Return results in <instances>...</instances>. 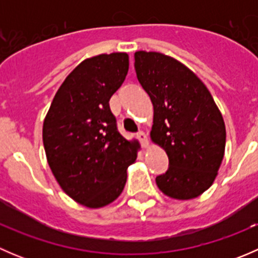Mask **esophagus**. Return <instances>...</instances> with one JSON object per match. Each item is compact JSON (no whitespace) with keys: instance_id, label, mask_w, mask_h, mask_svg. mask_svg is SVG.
<instances>
[{"instance_id":"34e87169","label":"esophagus","mask_w":258,"mask_h":258,"mask_svg":"<svg viewBox=\"0 0 258 258\" xmlns=\"http://www.w3.org/2000/svg\"><path fill=\"white\" fill-rule=\"evenodd\" d=\"M137 139L141 141V145L144 146V147H147V146H148V139H147V135H146L144 131H140L139 134H137Z\"/></svg>"}]
</instances>
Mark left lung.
<instances>
[{"label": "left lung", "mask_w": 258, "mask_h": 258, "mask_svg": "<svg viewBox=\"0 0 258 258\" xmlns=\"http://www.w3.org/2000/svg\"><path fill=\"white\" fill-rule=\"evenodd\" d=\"M135 70L153 105L151 140L170 161L156 183L171 199H195L210 188L222 163V114L204 82L173 57L137 51Z\"/></svg>", "instance_id": "8db88e82"}]
</instances>
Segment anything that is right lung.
Listing matches in <instances>:
<instances>
[{
    "label": "right lung",
    "instance_id": "add662e5",
    "mask_svg": "<svg viewBox=\"0 0 258 258\" xmlns=\"http://www.w3.org/2000/svg\"><path fill=\"white\" fill-rule=\"evenodd\" d=\"M128 72V54L82 61L59 86L43 121L47 162L61 188L79 204L100 209L123 191L140 144L127 141L110 110Z\"/></svg>",
    "mask_w": 258,
    "mask_h": 258
}]
</instances>
